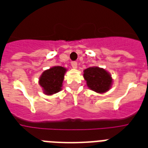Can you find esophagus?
I'll return each mask as SVG.
<instances>
[{"mask_svg": "<svg viewBox=\"0 0 148 148\" xmlns=\"http://www.w3.org/2000/svg\"><path fill=\"white\" fill-rule=\"evenodd\" d=\"M71 66L73 68H74V69H77V63L76 61H72Z\"/></svg>", "mask_w": 148, "mask_h": 148, "instance_id": "obj_1", "label": "esophagus"}]
</instances>
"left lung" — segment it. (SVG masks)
Returning <instances> with one entry per match:
<instances>
[{
  "instance_id": "8db88e82",
  "label": "left lung",
  "mask_w": 148,
  "mask_h": 148,
  "mask_svg": "<svg viewBox=\"0 0 148 148\" xmlns=\"http://www.w3.org/2000/svg\"><path fill=\"white\" fill-rule=\"evenodd\" d=\"M83 76L88 88L98 94L108 92L112 87L111 74L101 67H88L84 71Z\"/></svg>"
}]
</instances>
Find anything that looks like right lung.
<instances>
[{
    "label": "right lung",
    "mask_w": 148,
    "mask_h": 148,
    "mask_svg": "<svg viewBox=\"0 0 148 148\" xmlns=\"http://www.w3.org/2000/svg\"><path fill=\"white\" fill-rule=\"evenodd\" d=\"M67 71V68L61 66H53L45 70L38 81V83L42 88L43 93L51 96L62 90L63 81Z\"/></svg>",
    "instance_id": "obj_1"
}]
</instances>
